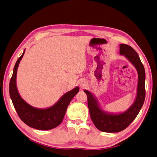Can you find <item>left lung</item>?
Here are the masks:
<instances>
[{
    "instance_id": "left-lung-1",
    "label": "left lung",
    "mask_w": 157,
    "mask_h": 157,
    "mask_svg": "<svg viewBox=\"0 0 157 157\" xmlns=\"http://www.w3.org/2000/svg\"><path fill=\"white\" fill-rule=\"evenodd\" d=\"M120 53L124 55L134 65L138 72L137 94L135 102L126 112L118 115L106 113L98 105L90 91H84L87 96V105L91 119L96 128L102 132H117L126 128L137 117L144 105L146 97L145 78L146 74L144 65L135 50L127 44H120Z\"/></svg>"
}]
</instances>
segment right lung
<instances>
[{
  "instance_id": "right-lung-1",
  "label": "right lung",
  "mask_w": 157,
  "mask_h": 157,
  "mask_svg": "<svg viewBox=\"0 0 157 157\" xmlns=\"http://www.w3.org/2000/svg\"><path fill=\"white\" fill-rule=\"evenodd\" d=\"M24 54L25 51L15 64L13 75L10 82V95L13 106L20 120L26 125L38 130L52 129L59 125L63 121L67 106L79 91V88L77 87L65 94L51 107L45 109L33 107L20 97L16 87L17 69Z\"/></svg>"
}]
</instances>
